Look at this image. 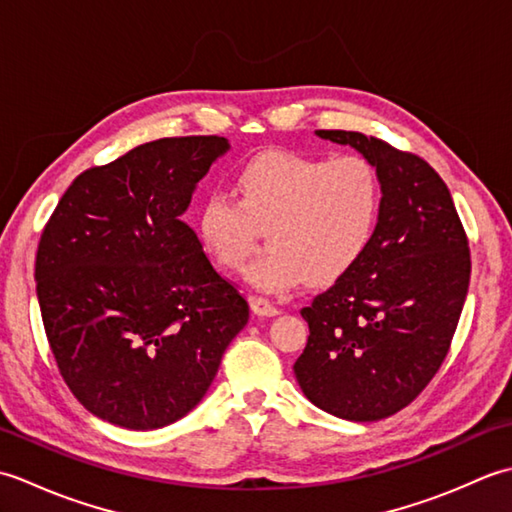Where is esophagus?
<instances>
[{
    "mask_svg": "<svg viewBox=\"0 0 512 512\" xmlns=\"http://www.w3.org/2000/svg\"><path fill=\"white\" fill-rule=\"evenodd\" d=\"M250 306H253L255 314H259V317H277V314L281 312L273 301L266 299V297H250Z\"/></svg>",
    "mask_w": 512,
    "mask_h": 512,
    "instance_id": "1",
    "label": "esophagus"
}]
</instances>
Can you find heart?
<instances>
[{
  "mask_svg": "<svg viewBox=\"0 0 512 512\" xmlns=\"http://www.w3.org/2000/svg\"><path fill=\"white\" fill-rule=\"evenodd\" d=\"M237 193L204 195L195 231L213 262L239 268L268 228L270 248L246 268L250 284L286 292L345 275L376 235L383 180L361 154L336 158L292 151L259 154L237 171Z\"/></svg>",
  "mask_w": 512,
  "mask_h": 512,
  "instance_id": "1",
  "label": "heart"
}]
</instances>
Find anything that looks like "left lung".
Returning a JSON list of instances; mask_svg holds the SVG:
<instances>
[{
	"mask_svg": "<svg viewBox=\"0 0 512 512\" xmlns=\"http://www.w3.org/2000/svg\"><path fill=\"white\" fill-rule=\"evenodd\" d=\"M376 165L383 211L365 255L312 299L295 376L319 409L345 420L394 416L416 400L449 354L471 279V250L447 184L427 160L345 129Z\"/></svg>",
	"mask_w": 512,
	"mask_h": 512,
	"instance_id": "left-lung-1",
	"label": "left lung"
}]
</instances>
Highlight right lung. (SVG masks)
Masks as SVG:
<instances>
[{
    "instance_id": "add662e5",
    "label": "right lung",
    "mask_w": 512,
    "mask_h": 512,
    "mask_svg": "<svg viewBox=\"0 0 512 512\" xmlns=\"http://www.w3.org/2000/svg\"><path fill=\"white\" fill-rule=\"evenodd\" d=\"M228 149L160 138L85 169L41 231L35 279L65 385L94 416L147 431L180 420L248 323V301L182 220Z\"/></svg>"
}]
</instances>
